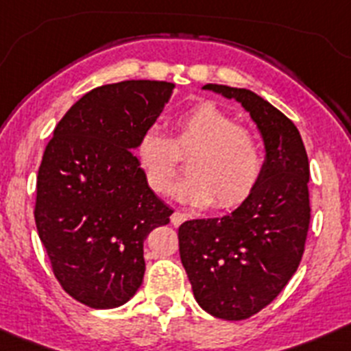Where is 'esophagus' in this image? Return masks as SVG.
<instances>
[{
    "label": "esophagus",
    "instance_id": "obj_1",
    "mask_svg": "<svg viewBox=\"0 0 351 351\" xmlns=\"http://www.w3.org/2000/svg\"><path fill=\"white\" fill-rule=\"evenodd\" d=\"M188 219V214L181 213V210H173L172 216H170V221H172L173 226H179L182 221H186Z\"/></svg>",
    "mask_w": 351,
    "mask_h": 351
}]
</instances>
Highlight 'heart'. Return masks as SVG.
I'll use <instances>...</instances> for the list:
<instances>
[{"instance_id": "1", "label": "heart", "mask_w": 351, "mask_h": 351, "mask_svg": "<svg viewBox=\"0 0 351 351\" xmlns=\"http://www.w3.org/2000/svg\"><path fill=\"white\" fill-rule=\"evenodd\" d=\"M138 163L154 193L172 188L188 158V178L173 195L186 204L219 209L237 207L250 198L263 172V147L255 133L210 101L186 108L172 119V137L147 128L137 141Z\"/></svg>"}]
</instances>
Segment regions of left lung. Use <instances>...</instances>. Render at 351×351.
<instances>
[{"label": "left lung", "instance_id": "1", "mask_svg": "<svg viewBox=\"0 0 351 351\" xmlns=\"http://www.w3.org/2000/svg\"><path fill=\"white\" fill-rule=\"evenodd\" d=\"M243 104L265 142L258 186L232 214L179 226V255L200 308L246 320L272 302L295 274L311 219L309 161L295 125L250 89L207 84Z\"/></svg>", "mask_w": 351, "mask_h": 351}]
</instances>
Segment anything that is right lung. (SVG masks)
Segmentation results:
<instances>
[{
  "instance_id": "right-lung-1",
  "label": "right lung",
  "mask_w": 351,
  "mask_h": 351,
  "mask_svg": "<svg viewBox=\"0 0 351 351\" xmlns=\"http://www.w3.org/2000/svg\"><path fill=\"white\" fill-rule=\"evenodd\" d=\"M173 89L125 80L86 93L54 128L36 176L35 223L56 280L95 309L128 302L145 272L144 241L173 213L132 149Z\"/></svg>"
}]
</instances>
